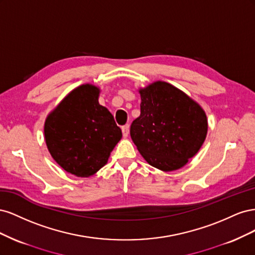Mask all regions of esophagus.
Segmentation results:
<instances>
[{"mask_svg": "<svg viewBox=\"0 0 255 255\" xmlns=\"http://www.w3.org/2000/svg\"><path fill=\"white\" fill-rule=\"evenodd\" d=\"M128 133H129V126L127 125L125 127H122V134H123V137H128Z\"/></svg>", "mask_w": 255, "mask_h": 255, "instance_id": "1", "label": "esophagus"}]
</instances>
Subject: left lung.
Segmentation results:
<instances>
[{
    "label": "left lung",
    "mask_w": 255,
    "mask_h": 255,
    "mask_svg": "<svg viewBox=\"0 0 255 255\" xmlns=\"http://www.w3.org/2000/svg\"><path fill=\"white\" fill-rule=\"evenodd\" d=\"M140 116L130 137L146 163L161 171L184 167L201 148L207 134L204 110L173 85L156 81L138 89Z\"/></svg>",
    "instance_id": "obj_1"
}]
</instances>
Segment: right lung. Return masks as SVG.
I'll return each mask as SVG.
<instances>
[{"instance_id":"add662e5","label":"right lung","mask_w":255,"mask_h":255,"mask_svg":"<svg viewBox=\"0 0 255 255\" xmlns=\"http://www.w3.org/2000/svg\"><path fill=\"white\" fill-rule=\"evenodd\" d=\"M100 88L83 84L61 100L44 121L53 159L68 173L88 177L106 165L122 138L113 115L100 105Z\"/></svg>"}]
</instances>
